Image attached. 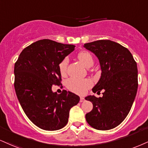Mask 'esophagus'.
<instances>
[{"instance_id": "obj_1", "label": "esophagus", "mask_w": 148, "mask_h": 148, "mask_svg": "<svg viewBox=\"0 0 148 148\" xmlns=\"http://www.w3.org/2000/svg\"><path fill=\"white\" fill-rule=\"evenodd\" d=\"M85 101V99H84V97H81V98H80V102L81 103H82V102H83V101Z\"/></svg>"}]
</instances>
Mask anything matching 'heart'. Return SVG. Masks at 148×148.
I'll list each match as a JSON object with an SVG mask.
<instances>
[{
	"label": "heart",
	"mask_w": 148,
	"mask_h": 148,
	"mask_svg": "<svg viewBox=\"0 0 148 148\" xmlns=\"http://www.w3.org/2000/svg\"><path fill=\"white\" fill-rule=\"evenodd\" d=\"M78 58L81 63L86 67H90L93 65L94 60L92 55L88 51H81L78 55ZM69 63V59L67 57H65L61 60L58 65L60 73L62 75H65L67 72V65ZM92 82L90 79H69L67 81V87L71 91L77 94H83L86 91L87 89L92 86Z\"/></svg>",
	"instance_id": "b5f03b06"
}]
</instances>
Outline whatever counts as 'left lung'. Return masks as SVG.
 Listing matches in <instances>:
<instances>
[{
  "mask_svg": "<svg viewBox=\"0 0 148 148\" xmlns=\"http://www.w3.org/2000/svg\"><path fill=\"white\" fill-rule=\"evenodd\" d=\"M100 63L101 78L92 88L94 93L104 90L103 97L90 95L85 98L93 104L86 114L89 125L99 130H108L120 125L134 103L138 88L136 63L127 48L110 40L85 43Z\"/></svg>",
  "mask_w": 148,
  "mask_h": 148,
  "instance_id": "8db88e82",
  "label": "left lung"
}]
</instances>
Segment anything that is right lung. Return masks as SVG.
Wrapping results in <instances>:
<instances>
[{"label": "right lung", "instance_id": "obj_1", "mask_svg": "<svg viewBox=\"0 0 148 148\" xmlns=\"http://www.w3.org/2000/svg\"><path fill=\"white\" fill-rule=\"evenodd\" d=\"M75 45L49 39L33 42L25 48L14 65V88L23 111L40 129L54 131L68 122L69 110L79 103L80 97L63 90H51L60 85L58 65L74 50Z\"/></svg>", "mask_w": 148, "mask_h": 148}]
</instances>
